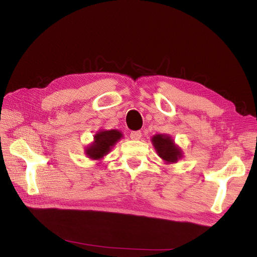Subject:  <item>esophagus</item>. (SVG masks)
I'll return each mask as SVG.
<instances>
[{
  "label": "esophagus",
  "instance_id": "34e87169",
  "mask_svg": "<svg viewBox=\"0 0 257 257\" xmlns=\"http://www.w3.org/2000/svg\"><path fill=\"white\" fill-rule=\"evenodd\" d=\"M142 137V133L141 132H133L130 133V138L133 139V141H138V139H141Z\"/></svg>",
  "mask_w": 257,
  "mask_h": 257
}]
</instances>
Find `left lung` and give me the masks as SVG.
<instances>
[{
	"mask_svg": "<svg viewBox=\"0 0 257 257\" xmlns=\"http://www.w3.org/2000/svg\"><path fill=\"white\" fill-rule=\"evenodd\" d=\"M155 152L165 164H173L182 159L184 152L168 134H158L151 138Z\"/></svg>",
	"mask_w": 257,
	"mask_h": 257,
	"instance_id": "left-lung-1",
	"label": "left lung"
}]
</instances>
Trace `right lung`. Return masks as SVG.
I'll return each mask as SVG.
<instances>
[{
    "mask_svg": "<svg viewBox=\"0 0 257 257\" xmlns=\"http://www.w3.org/2000/svg\"><path fill=\"white\" fill-rule=\"evenodd\" d=\"M123 137L122 133L118 129H99L94 135V141L86 146L85 154L93 161H101L104 156L110 153L116 143Z\"/></svg>",
    "mask_w": 257,
    "mask_h": 257,
    "instance_id": "obj_1",
    "label": "right lung"
}]
</instances>
